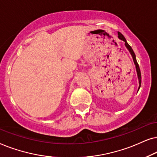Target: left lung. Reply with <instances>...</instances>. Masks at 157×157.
Masks as SVG:
<instances>
[{"label": "left lung", "instance_id": "8db88e82", "mask_svg": "<svg viewBox=\"0 0 157 157\" xmlns=\"http://www.w3.org/2000/svg\"><path fill=\"white\" fill-rule=\"evenodd\" d=\"M118 38L121 39V40H123L125 42V45H126L127 49L129 50V52H130L131 56H132V57H133V62H134V64L136 65V68L137 74H138V78H139V89L140 87H141V71H140L139 64H138V62L136 61V55H135L134 52H133V51L132 48H131V46L129 45L128 43H127V41L126 40V39H125V37L124 36V35H123L122 33H121L120 32H118Z\"/></svg>", "mask_w": 157, "mask_h": 157}]
</instances>
